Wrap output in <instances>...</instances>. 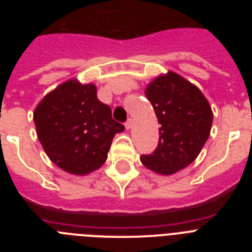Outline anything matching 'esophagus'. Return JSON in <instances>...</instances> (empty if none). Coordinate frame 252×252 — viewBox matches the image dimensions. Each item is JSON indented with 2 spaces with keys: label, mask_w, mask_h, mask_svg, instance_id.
Here are the masks:
<instances>
[{
  "label": "esophagus",
  "mask_w": 252,
  "mask_h": 252,
  "mask_svg": "<svg viewBox=\"0 0 252 252\" xmlns=\"http://www.w3.org/2000/svg\"><path fill=\"white\" fill-rule=\"evenodd\" d=\"M125 127H126V130H130L131 127H132V120H127V121L125 122Z\"/></svg>",
  "instance_id": "1"
}]
</instances>
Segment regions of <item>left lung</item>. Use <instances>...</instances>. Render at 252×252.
<instances>
[{
  "label": "left lung",
  "mask_w": 252,
  "mask_h": 252,
  "mask_svg": "<svg viewBox=\"0 0 252 252\" xmlns=\"http://www.w3.org/2000/svg\"><path fill=\"white\" fill-rule=\"evenodd\" d=\"M145 95L161 126L158 148L140 160L159 174H174L201 153L212 126V110L197 87L173 72L151 82Z\"/></svg>",
  "instance_id": "obj_1"
}]
</instances>
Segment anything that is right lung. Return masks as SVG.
Returning a JSON list of instances; mask_svg holds the SVG:
<instances>
[{
  "label": "right lung",
  "instance_id": "obj_1",
  "mask_svg": "<svg viewBox=\"0 0 252 252\" xmlns=\"http://www.w3.org/2000/svg\"><path fill=\"white\" fill-rule=\"evenodd\" d=\"M44 150L63 170L86 175L103 165L116 133L125 126L97 98L93 84L68 81L44 97L34 112Z\"/></svg>",
  "mask_w": 252,
  "mask_h": 252
}]
</instances>
